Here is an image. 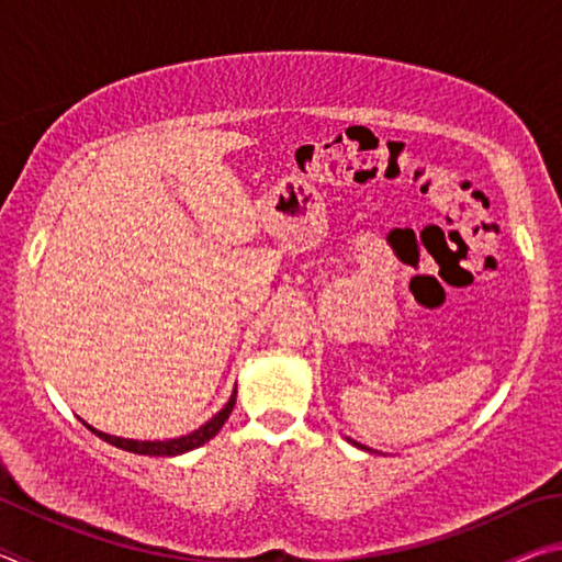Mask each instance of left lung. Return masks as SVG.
I'll list each match as a JSON object with an SVG mask.
<instances>
[{
  "label": "left lung",
  "mask_w": 562,
  "mask_h": 562,
  "mask_svg": "<svg viewBox=\"0 0 562 562\" xmlns=\"http://www.w3.org/2000/svg\"><path fill=\"white\" fill-rule=\"evenodd\" d=\"M351 443H355V446H359V443H357V441H351ZM361 449H364V446H361ZM367 451H369V449H367Z\"/></svg>",
  "instance_id": "8db88e82"
}]
</instances>
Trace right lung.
Segmentation results:
<instances>
[{
  "instance_id": "add662e5",
  "label": "right lung",
  "mask_w": 562,
  "mask_h": 562,
  "mask_svg": "<svg viewBox=\"0 0 562 562\" xmlns=\"http://www.w3.org/2000/svg\"><path fill=\"white\" fill-rule=\"evenodd\" d=\"M235 396L237 392H233L231 402H227L221 412H217L211 422L203 424L201 429H195L193 434L188 436H180V439H168V441H136V439H121V436H111V434H103L99 429H93L87 422V429H91L93 434L99 436V439L109 441L111 446H116V449L123 451H131V453H140V456H178V453H186V451H193L198 446H203L205 441H211L213 436L223 429V424L227 422V416H231L233 406H235Z\"/></svg>"
}]
</instances>
